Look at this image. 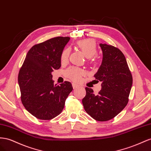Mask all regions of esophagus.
<instances>
[{
  "mask_svg": "<svg viewBox=\"0 0 151 151\" xmlns=\"http://www.w3.org/2000/svg\"><path fill=\"white\" fill-rule=\"evenodd\" d=\"M72 85H73V89H76V88H78V87H79V86L78 85H76V84H75V83H73L72 84Z\"/></svg>",
  "mask_w": 151,
  "mask_h": 151,
  "instance_id": "obj_1",
  "label": "esophagus"
}]
</instances>
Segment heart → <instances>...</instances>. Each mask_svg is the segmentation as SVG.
<instances>
[{"instance_id":"obj_1","label":"heart","mask_w":151,"mask_h":151,"mask_svg":"<svg viewBox=\"0 0 151 151\" xmlns=\"http://www.w3.org/2000/svg\"><path fill=\"white\" fill-rule=\"evenodd\" d=\"M76 45L87 58L93 57L97 52L96 43L93 39L87 38L79 40L76 42ZM70 52V50L68 48L63 50L61 55V63H64L68 61ZM85 74V72L83 70L77 67H70L65 71L66 77L74 81H79Z\"/></svg>"}]
</instances>
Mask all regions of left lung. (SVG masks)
Here are the masks:
<instances>
[{
  "label": "left lung",
  "instance_id": "obj_1",
  "mask_svg": "<svg viewBox=\"0 0 151 151\" xmlns=\"http://www.w3.org/2000/svg\"><path fill=\"white\" fill-rule=\"evenodd\" d=\"M103 59L101 66L95 74L97 83L102 81V89L97 95L85 88L82 99L85 111L99 122L114 118L127 105L133 78L125 57L117 47L101 44Z\"/></svg>",
  "mask_w": 151,
  "mask_h": 151
}]
</instances>
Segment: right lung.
<instances>
[{"label":"right lung","instance_id":"add662e5","mask_svg":"<svg viewBox=\"0 0 151 151\" xmlns=\"http://www.w3.org/2000/svg\"><path fill=\"white\" fill-rule=\"evenodd\" d=\"M70 38L57 37L34 45L18 74L22 104L30 114L50 120L61 113L73 90L70 81L54 85L52 72L61 67V55Z\"/></svg>","mask_w":151,"mask_h":151}]
</instances>
